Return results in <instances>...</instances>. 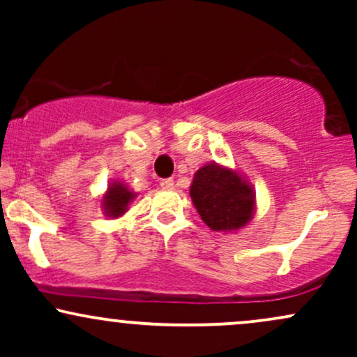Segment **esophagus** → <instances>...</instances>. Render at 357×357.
<instances>
[{"label":"esophagus","instance_id":"34e87169","mask_svg":"<svg viewBox=\"0 0 357 357\" xmlns=\"http://www.w3.org/2000/svg\"><path fill=\"white\" fill-rule=\"evenodd\" d=\"M161 188L162 190H173L174 188V179H171V178H167V179H161Z\"/></svg>","mask_w":357,"mask_h":357}]
</instances>
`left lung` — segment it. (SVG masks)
<instances>
[{
    "mask_svg": "<svg viewBox=\"0 0 357 357\" xmlns=\"http://www.w3.org/2000/svg\"><path fill=\"white\" fill-rule=\"evenodd\" d=\"M190 196L196 211L213 231H236L255 215L253 186L236 169L208 162L195 173Z\"/></svg>",
    "mask_w": 357,
    "mask_h": 357,
    "instance_id": "8db88e82",
    "label": "left lung"
}]
</instances>
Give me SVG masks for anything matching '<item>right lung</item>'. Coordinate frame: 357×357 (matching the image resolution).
I'll list each match as a JSON object with an SVG mask.
<instances>
[{"mask_svg":"<svg viewBox=\"0 0 357 357\" xmlns=\"http://www.w3.org/2000/svg\"><path fill=\"white\" fill-rule=\"evenodd\" d=\"M137 192H134L124 181H110L107 191L100 199L102 211L109 218H121L129 210V204L136 199Z\"/></svg>","mask_w":357,"mask_h":357,"instance_id":"obj_1","label":"right lung"}]
</instances>
